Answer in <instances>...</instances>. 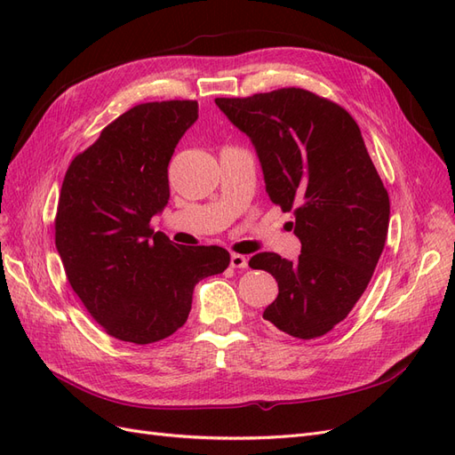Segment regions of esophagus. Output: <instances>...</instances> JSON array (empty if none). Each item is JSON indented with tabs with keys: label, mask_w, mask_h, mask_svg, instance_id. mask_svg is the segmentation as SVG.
Masks as SVG:
<instances>
[{
	"label": "esophagus",
	"mask_w": 455,
	"mask_h": 455,
	"mask_svg": "<svg viewBox=\"0 0 455 455\" xmlns=\"http://www.w3.org/2000/svg\"><path fill=\"white\" fill-rule=\"evenodd\" d=\"M229 264L235 269H244V267H249V258H244L243 254H231Z\"/></svg>",
	"instance_id": "esophagus-1"
}]
</instances>
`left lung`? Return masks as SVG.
Segmentation results:
<instances>
[{"mask_svg":"<svg viewBox=\"0 0 455 455\" xmlns=\"http://www.w3.org/2000/svg\"><path fill=\"white\" fill-rule=\"evenodd\" d=\"M214 102L251 139L269 199L296 216V261L275 252L249 261L279 284L264 319L299 339L324 336L366 291L387 239L389 196L361 129L341 106L296 87Z\"/></svg>","mask_w":455,"mask_h":455,"instance_id":"8db88e82","label":"left lung"}]
</instances>
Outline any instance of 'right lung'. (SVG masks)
<instances>
[{"instance_id":"add662e5","label":"right lung","mask_w":455,"mask_h":455,"mask_svg":"<svg viewBox=\"0 0 455 455\" xmlns=\"http://www.w3.org/2000/svg\"><path fill=\"white\" fill-rule=\"evenodd\" d=\"M196 100L131 108L66 171L54 244L66 277L109 336L136 346L184 326L196 284L229 266L222 246H180L151 229L169 203V161Z\"/></svg>"}]
</instances>
